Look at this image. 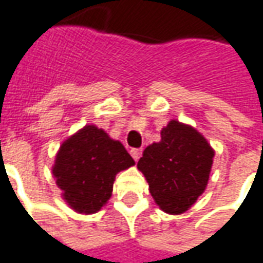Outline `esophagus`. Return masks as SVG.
Here are the masks:
<instances>
[{"label": "esophagus", "instance_id": "esophagus-1", "mask_svg": "<svg viewBox=\"0 0 263 263\" xmlns=\"http://www.w3.org/2000/svg\"><path fill=\"white\" fill-rule=\"evenodd\" d=\"M130 155H132V157L137 162V160L140 159V156H142V149H132L130 150Z\"/></svg>", "mask_w": 263, "mask_h": 263}]
</instances>
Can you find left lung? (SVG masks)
Segmentation results:
<instances>
[{
  "instance_id": "obj_1",
  "label": "left lung",
  "mask_w": 263,
  "mask_h": 263,
  "mask_svg": "<svg viewBox=\"0 0 263 263\" xmlns=\"http://www.w3.org/2000/svg\"><path fill=\"white\" fill-rule=\"evenodd\" d=\"M160 136V142L144 149L137 169L146 177L157 206L180 215L206 189L215 152L196 128L177 120L169 121Z\"/></svg>"
}]
</instances>
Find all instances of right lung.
Here are the masks:
<instances>
[{"label":"right lung","mask_w":263,"mask_h":263,"mask_svg":"<svg viewBox=\"0 0 263 263\" xmlns=\"http://www.w3.org/2000/svg\"><path fill=\"white\" fill-rule=\"evenodd\" d=\"M135 160L119 140L87 124L60 146L52 166L67 204L79 213H96L111 197L116 175Z\"/></svg>","instance_id":"add662e5"}]
</instances>
